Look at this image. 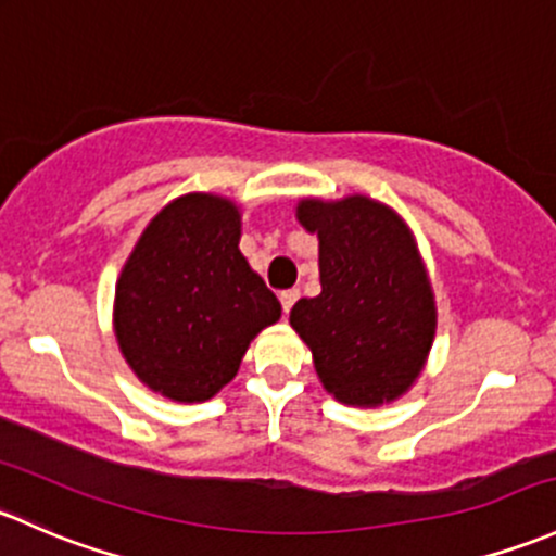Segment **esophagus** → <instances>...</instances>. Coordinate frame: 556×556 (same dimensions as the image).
Listing matches in <instances>:
<instances>
[{"label":"esophagus","mask_w":556,"mask_h":556,"mask_svg":"<svg viewBox=\"0 0 556 556\" xmlns=\"http://www.w3.org/2000/svg\"><path fill=\"white\" fill-rule=\"evenodd\" d=\"M298 298H301V293H298L295 288H290V290H282V293H279V301H282V312L285 314H290V308L295 306V301Z\"/></svg>","instance_id":"34e87169"}]
</instances>
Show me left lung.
Instances as JSON below:
<instances>
[{
	"instance_id": "left-lung-1",
	"label": "left lung",
	"mask_w": 556,
	"mask_h": 556,
	"mask_svg": "<svg viewBox=\"0 0 556 556\" xmlns=\"http://www.w3.org/2000/svg\"><path fill=\"white\" fill-rule=\"evenodd\" d=\"M298 220L319 237L323 293L301 298L290 325L319 381L346 405L376 407L416 381L437 330L434 293L416 239L381 202L303 200Z\"/></svg>"
}]
</instances>
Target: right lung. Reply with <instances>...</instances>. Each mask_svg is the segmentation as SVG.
Returning <instances> with one entry per match:
<instances>
[{"label": "right lung", "instance_id": "add662e5", "mask_svg": "<svg viewBox=\"0 0 556 556\" xmlns=\"http://www.w3.org/2000/svg\"><path fill=\"white\" fill-rule=\"evenodd\" d=\"M282 306L239 253V210L186 194L146 226L116 282L114 330L127 365L175 402L231 381Z\"/></svg>", "mask_w": 556, "mask_h": 556}]
</instances>
